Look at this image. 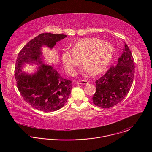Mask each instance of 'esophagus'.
<instances>
[{
	"label": "esophagus",
	"instance_id": "esophagus-1",
	"mask_svg": "<svg viewBox=\"0 0 152 152\" xmlns=\"http://www.w3.org/2000/svg\"><path fill=\"white\" fill-rule=\"evenodd\" d=\"M90 82L89 80H82L81 81H79L77 82V84H83V85H85V84H87Z\"/></svg>",
	"mask_w": 152,
	"mask_h": 152
}]
</instances>
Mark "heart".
<instances>
[{
	"mask_svg": "<svg viewBox=\"0 0 152 152\" xmlns=\"http://www.w3.org/2000/svg\"><path fill=\"white\" fill-rule=\"evenodd\" d=\"M114 48L108 42L97 38H85L78 41L72 50L64 51L61 60L66 70L74 74L77 67L83 63L85 70L93 75L104 72L109 66L114 56Z\"/></svg>",
	"mask_w": 152,
	"mask_h": 152,
	"instance_id": "b5f03b06",
	"label": "heart"
}]
</instances>
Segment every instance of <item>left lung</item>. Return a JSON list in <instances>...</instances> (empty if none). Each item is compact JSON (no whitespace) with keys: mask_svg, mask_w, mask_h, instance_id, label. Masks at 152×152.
<instances>
[{"mask_svg":"<svg viewBox=\"0 0 152 152\" xmlns=\"http://www.w3.org/2000/svg\"><path fill=\"white\" fill-rule=\"evenodd\" d=\"M123 53L115 67H111L96 81V91L93 102L96 106L109 108L120 103L131 89L135 73L132 54L125 44Z\"/></svg>","mask_w":152,"mask_h":152,"instance_id":"obj_1","label":"left lung"}]
</instances>
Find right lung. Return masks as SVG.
Returning <instances> with one entry per match:
<instances>
[{
    "label": "right lung",
    "instance_id": "add662e5",
    "mask_svg": "<svg viewBox=\"0 0 152 152\" xmlns=\"http://www.w3.org/2000/svg\"><path fill=\"white\" fill-rule=\"evenodd\" d=\"M67 36L42 33L31 39L19 52L15 64L17 86L23 99L35 109L55 111L63 107L72 89V82L62 77L52 66L43 64L41 48L52 49L56 42ZM26 63H35L39 67L34 74L22 72Z\"/></svg>",
    "mask_w": 152,
    "mask_h": 152
}]
</instances>
